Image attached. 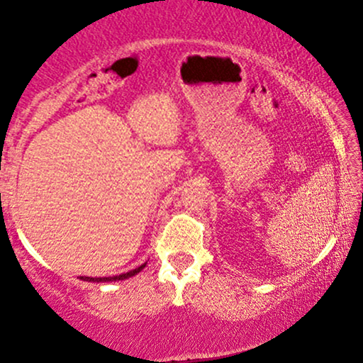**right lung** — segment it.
Returning a JSON list of instances; mask_svg holds the SVG:
<instances>
[{"mask_svg":"<svg viewBox=\"0 0 363 363\" xmlns=\"http://www.w3.org/2000/svg\"><path fill=\"white\" fill-rule=\"evenodd\" d=\"M147 266V262H143V264L138 266V268L131 269V272L128 273H121V274H116V277H102V278H91V277H80V280L83 281H94V283H109V281H123V280H128V278L135 277V274H138L141 269Z\"/></svg>","mask_w":363,"mask_h":363,"instance_id":"obj_1","label":"right lung"}]
</instances>
